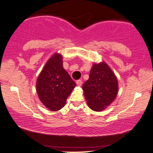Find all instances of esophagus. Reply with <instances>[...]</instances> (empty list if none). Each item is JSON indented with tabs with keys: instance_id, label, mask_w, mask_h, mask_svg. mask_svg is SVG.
I'll return each instance as SVG.
<instances>
[{
	"instance_id": "34e87169",
	"label": "esophagus",
	"mask_w": 153,
	"mask_h": 153,
	"mask_svg": "<svg viewBox=\"0 0 153 153\" xmlns=\"http://www.w3.org/2000/svg\"><path fill=\"white\" fill-rule=\"evenodd\" d=\"M76 84L78 86H81V85H82V81L81 80H78V81H76Z\"/></svg>"
}]
</instances>
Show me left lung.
<instances>
[{
  "mask_svg": "<svg viewBox=\"0 0 153 153\" xmlns=\"http://www.w3.org/2000/svg\"><path fill=\"white\" fill-rule=\"evenodd\" d=\"M82 87L88 106L95 112H101L116 98L118 79L111 68L102 61L93 64L89 79Z\"/></svg>",
  "mask_w": 153,
  "mask_h": 153,
  "instance_id": "obj_1",
  "label": "left lung"
}]
</instances>
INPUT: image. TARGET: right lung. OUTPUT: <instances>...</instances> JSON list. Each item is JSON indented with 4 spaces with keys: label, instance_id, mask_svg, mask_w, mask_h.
I'll use <instances>...</instances> for the list:
<instances>
[{
    "label": "right lung",
    "instance_id": "add662e5",
    "mask_svg": "<svg viewBox=\"0 0 153 153\" xmlns=\"http://www.w3.org/2000/svg\"><path fill=\"white\" fill-rule=\"evenodd\" d=\"M76 84L63 67V56L54 53L38 75L36 91L43 104L51 111L60 110Z\"/></svg>",
    "mask_w": 153,
    "mask_h": 153
}]
</instances>
